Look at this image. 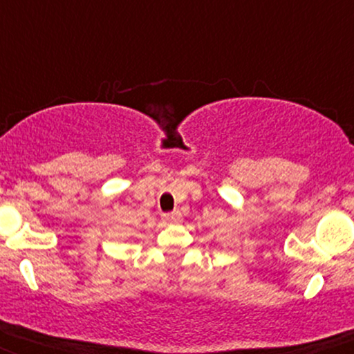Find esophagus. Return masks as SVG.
<instances>
[{
    "label": "esophagus",
    "mask_w": 354,
    "mask_h": 354,
    "mask_svg": "<svg viewBox=\"0 0 354 354\" xmlns=\"http://www.w3.org/2000/svg\"><path fill=\"white\" fill-rule=\"evenodd\" d=\"M162 221L167 225H176L182 221V215L178 212H172V213H164L162 215Z\"/></svg>",
    "instance_id": "esophagus-1"
}]
</instances>
